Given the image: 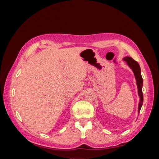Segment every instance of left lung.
<instances>
[{
    "instance_id": "8db88e82",
    "label": "left lung",
    "mask_w": 159,
    "mask_h": 159,
    "mask_svg": "<svg viewBox=\"0 0 159 159\" xmlns=\"http://www.w3.org/2000/svg\"><path fill=\"white\" fill-rule=\"evenodd\" d=\"M123 60L126 62L128 66L131 68L133 72L134 78L136 80V84L137 86L138 89V95L139 96V102L138 105V115L140 113V111L143 103V80L141 76V68L140 66L138 64V62L134 61L132 57H125L123 58Z\"/></svg>"
}]
</instances>
